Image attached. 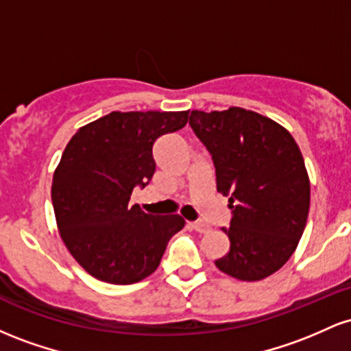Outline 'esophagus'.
I'll use <instances>...</instances> for the list:
<instances>
[{
  "mask_svg": "<svg viewBox=\"0 0 351 351\" xmlns=\"http://www.w3.org/2000/svg\"><path fill=\"white\" fill-rule=\"evenodd\" d=\"M188 226L191 229H195V231H198V232L209 231V226L206 223H203V221H191V223H188Z\"/></svg>",
  "mask_w": 351,
  "mask_h": 351,
  "instance_id": "34e87169",
  "label": "esophagus"
}]
</instances>
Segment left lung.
Here are the masks:
<instances>
[{
  "label": "left lung",
  "mask_w": 351,
  "mask_h": 351,
  "mask_svg": "<svg viewBox=\"0 0 351 351\" xmlns=\"http://www.w3.org/2000/svg\"><path fill=\"white\" fill-rule=\"evenodd\" d=\"M189 125L211 153L216 188L229 196V252L215 261L239 280H263L291 259L310 208V181L293 136L241 107L193 110Z\"/></svg>",
  "instance_id": "8db88e82"
}]
</instances>
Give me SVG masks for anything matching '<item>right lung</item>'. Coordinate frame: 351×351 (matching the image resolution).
I'll use <instances>...</instances> for the list:
<instances>
[{"mask_svg":"<svg viewBox=\"0 0 351 351\" xmlns=\"http://www.w3.org/2000/svg\"><path fill=\"white\" fill-rule=\"evenodd\" d=\"M184 112H110L80 127L52 176L51 198L64 244L95 279L127 285L160 265L180 215L153 216L130 204L155 173L153 143L188 122Z\"/></svg>","mask_w":351,"mask_h":351,"instance_id":"1","label":"right lung"}]
</instances>
